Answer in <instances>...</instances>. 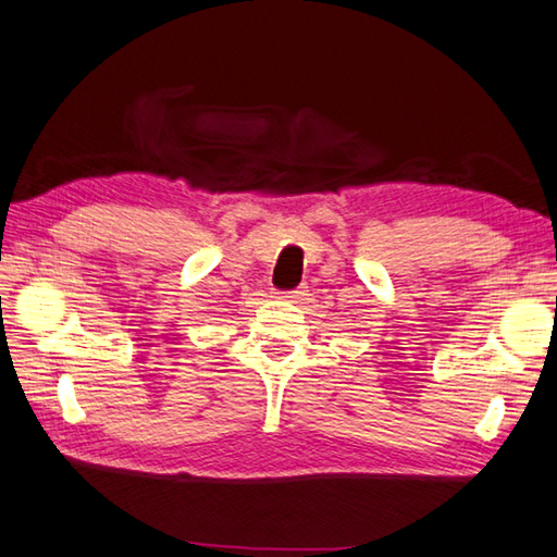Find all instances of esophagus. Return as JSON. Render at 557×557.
<instances>
[{
  "mask_svg": "<svg viewBox=\"0 0 557 557\" xmlns=\"http://www.w3.org/2000/svg\"><path fill=\"white\" fill-rule=\"evenodd\" d=\"M282 295V299H289V301H299V299H305V295H307V289L305 287H297V289H289V292H280Z\"/></svg>",
  "mask_w": 557,
  "mask_h": 557,
  "instance_id": "34e87169",
  "label": "esophagus"
}]
</instances>
